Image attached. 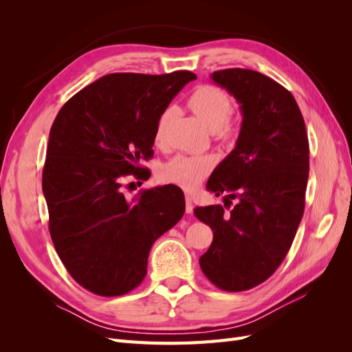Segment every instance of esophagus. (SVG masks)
<instances>
[{"mask_svg":"<svg viewBox=\"0 0 352 352\" xmlns=\"http://www.w3.org/2000/svg\"><path fill=\"white\" fill-rule=\"evenodd\" d=\"M185 211L188 212V214H190V212L194 211V202H192V198H190L189 195L185 197Z\"/></svg>","mask_w":352,"mask_h":352,"instance_id":"obj_1","label":"esophagus"}]
</instances>
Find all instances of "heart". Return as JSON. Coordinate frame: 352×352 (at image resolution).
<instances>
[{
    "instance_id": "heart-1",
    "label": "heart",
    "mask_w": 352,
    "mask_h": 352,
    "mask_svg": "<svg viewBox=\"0 0 352 352\" xmlns=\"http://www.w3.org/2000/svg\"><path fill=\"white\" fill-rule=\"evenodd\" d=\"M189 107L210 127L217 140L229 142L235 138L236 126L228 120L232 113V101L223 89L214 85H201L190 94ZM170 117V110L163 111L158 117L154 131V142L157 145L166 142ZM212 167L214 157L210 154H179L163 166L162 177L166 182L184 189H195L208 176Z\"/></svg>"
}]
</instances>
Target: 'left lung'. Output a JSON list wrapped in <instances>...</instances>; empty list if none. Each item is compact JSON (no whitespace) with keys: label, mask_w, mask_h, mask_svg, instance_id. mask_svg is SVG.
I'll list each match as a JSON object with an SVG mask.
<instances>
[{"label":"left lung","mask_w":352,"mask_h":352,"mask_svg":"<svg viewBox=\"0 0 352 352\" xmlns=\"http://www.w3.org/2000/svg\"><path fill=\"white\" fill-rule=\"evenodd\" d=\"M211 79L236 98L243 119L235 150L207 182L216 197L238 202L229 212L194 210L212 230L199 265L212 285L241 292L267 280L291 248L304 214L310 146L301 110L280 83L250 69L217 70Z\"/></svg>","instance_id":"obj_1"}]
</instances>
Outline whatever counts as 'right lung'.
Masks as SVG:
<instances>
[{
  "label": "right lung",
  "instance_id": "add662e5",
  "mask_svg": "<svg viewBox=\"0 0 352 352\" xmlns=\"http://www.w3.org/2000/svg\"><path fill=\"white\" fill-rule=\"evenodd\" d=\"M192 72L111 73L63 105L50 131L42 190L50 235L61 263L85 289L119 296L146 274L155 239L185 212L177 186L123 194V180L150 179L158 117Z\"/></svg>",
  "mask_w": 352,
  "mask_h": 352
}]
</instances>
